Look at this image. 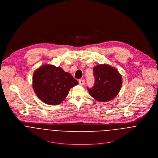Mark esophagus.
Here are the masks:
<instances>
[{"instance_id": "esophagus-1", "label": "esophagus", "mask_w": 158, "mask_h": 158, "mask_svg": "<svg viewBox=\"0 0 158 158\" xmlns=\"http://www.w3.org/2000/svg\"><path fill=\"white\" fill-rule=\"evenodd\" d=\"M78 82H79V85L80 86H83L84 85V83H85V80H80L78 81Z\"/></svg>"}]
</instances>
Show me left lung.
I'll use <instances>...</instances> for the list:
<instances>
[{"label": "left lung", "mask_w": 158, "mask_h": 158, "mask_svg": "<svg viewBox=\"0 0 158 158\" xmlns=\"http://www.w3.org/2000/svg\"><path fill=\"white\" fill-rule=\"evenodd\" d=\"M93 70L95 85L92 89H88L91 97L100 102L112 100L121 89V74L116 68L107 64L97 65Z\"/></svg>", "instance_id": "obj_1"}]
</instances>
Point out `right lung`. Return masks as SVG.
Segmentation results:
<instances>
[{"label": "right lung", "mask_w": 158, "mask_h": 158, "mask_svg": "<svg viewBox=\"0 0 158 158\" xmlns=\"http://www.w3.org/2000/svg\"><path fill=\"white\" fill-rule=\"evenodd\" d=\"M78 84L70 73L52 64L41 66L33 75L34 92L43 102L50 105L62 103L70 88Z\"/></svg>", "instance_id": "right-lung-1"}]
</instances>
